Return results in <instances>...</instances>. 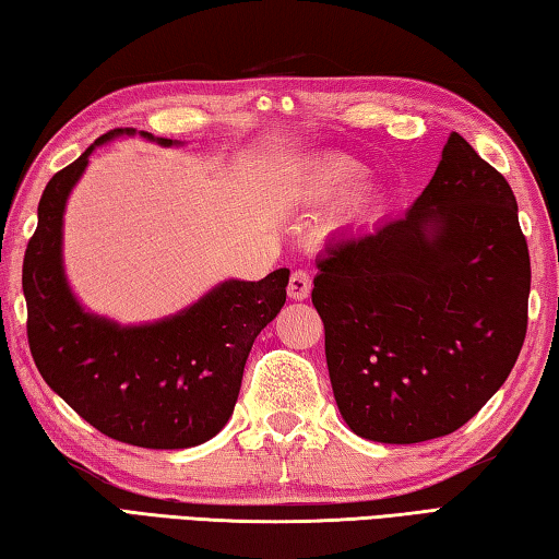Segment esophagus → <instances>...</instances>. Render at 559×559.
<instances>
[{
    "label": "esophagus",
    "instance_id": "34e87169",
    "mask_svg": "<svg viewBox=\"0 0 559 559\" xmlns=\"http://www.w3.org/2000/svg\"><path fill=\"white\" fill-rule=\"evenodd\" d=\"M312 290V276L308 269H296L290 273V283H288V296L293 300H306Z\"/></svg>",
    "mask_w": 559,
    "mask_h": 559
}]
</instances>
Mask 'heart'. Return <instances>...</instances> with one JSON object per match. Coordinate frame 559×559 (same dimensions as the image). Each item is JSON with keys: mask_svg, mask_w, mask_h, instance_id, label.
Instances as JSON below:
<instances>
[{"mask_svg": "<svg viewBox=\"0 0 559 559\" xmlns=\"http://www.w3.org/2000/svg\"><path fill=\"white\" fill-rule=\"evenodd\" d=\"M357 174L359 168L347 164V160L324 158L310 170V176L306 178V192L310 198L332 195V192H337L347 186V182H352Z\"/></svg>", "mask_w": 559, "mask_h": 559, "instance_id": "heart-1", "label": "heart"}]
</instances>
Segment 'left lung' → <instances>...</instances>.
<instances>
[{"mask_svg":"<svg viewBox=\"0 0 559 559\" xmlns=\"http://www.w3.org/2000/svg\"><path fill=\"white\" fill-rule=\"evenodd\" d=\"M318 269L312 306L334 401L359 438H442L509 379L531 257L509 180L456 131L403 217L330 241Z\"/></svg>","mask_w":559,"mask_h":559,"instance_id":"left-lung-1","label":"left lung"}]
</instances>
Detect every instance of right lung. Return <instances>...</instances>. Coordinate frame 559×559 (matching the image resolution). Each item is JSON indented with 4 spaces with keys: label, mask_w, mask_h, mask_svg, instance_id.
Instances as JSON below:
<instances>
[{
    "label": "right lung",
    "mask_w": 559,
    "mask_h": 559,
    "mask_svg": "<svg viewBox=\"0 0 559 559\" xmlns=\"http://www.w3.org/2000/svg\"><path fill=\"white\" fill-rule=\"evenodd\" d=\"M119 134L134 129H111L95 146ZM95 146L58 170L38 202L22 269L28 349L50 389L107 438L146 450L195 448L235 411L251 344L286 302L290 271L227 281L186 312L144 328L83 312L63 276L60 239L68 192Z\"/></svg>",
    "instance_id": "right-lung-1"
}]
</instances>
